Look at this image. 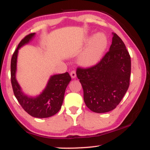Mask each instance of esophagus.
I'll use <instances>...</instances> for the list:
<instances>
[{
	"label": "esophagus",
	"instance_id": "obj_1",
	"mask_svg": "<svg viewBox=\"0 0 150 150\" xmlns=\"http://www.w3.org/2000/svg\"><path fill=\"white\" fill-rule=\"evenodd\" d=\"M70 76H71L72 78H75L76 77V72L74 71V70L70 72Z\"/></svg>",
	"mask_w": 150,
	"mask_h": 150
}]
</instances>
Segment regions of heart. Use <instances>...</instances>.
<instances>
[{
  "instance_id": "b5f03b06",
  "label": "heart",
  "mask_w": 150,
  "mask_h": 150,
  "mask_svg": "<svg viewBox=\"0 0 150 150\" xmlns=\"http://www.w3.org/2000/svg\"><path fill=\"white\" fill-rule=\"evenodd\" d=\"M88 44L79 57L80 64L89 66L96 64L100 60L103 53L106 49L108 41L103 33L94 34L92 38L87 37Z\"/></svg>"
}]
</instances>
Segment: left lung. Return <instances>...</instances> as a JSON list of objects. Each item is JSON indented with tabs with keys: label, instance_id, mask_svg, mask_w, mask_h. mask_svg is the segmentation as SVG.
Wrapping results in <instances>:
<instances>
[{
	"label": "left lung",
	"instance_id": "left-lung-1",
	"mask_svg": "<svg viewBox=\"0 0 150 150\" xmlns=\"http://www.w3.org/2000/svg\"><path fill=\"white\" fill-rule=\"evenodd\" d=\"M113 34L109 51L99 63L77 68L86 106L95 113L111 111L119 104L130 85L131 61L125 44Z\"/></svg>",
	"mask_w": 150,
	"mask_h": 150
}]
</instances>
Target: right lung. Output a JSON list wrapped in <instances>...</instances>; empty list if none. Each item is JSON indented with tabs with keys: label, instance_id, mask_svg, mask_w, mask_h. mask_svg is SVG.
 <instances>
[{
	"label": "right lung",
	"instance_id": "1",
	"mask_svg": "<svg viewBox=\"0 0 150 150\" xmlns=\"http://www.w3.org/2000/svg\"><path fill=\"white\" fill-rule=\"evenodd\" d=\"M34 36L35 33L26 36L18 44L12 56L10 65L11 83L15 97L26 112L35 118H48L57 113L61 109L65 89L71 80V77L68 72L52 75L50 77L45 89L37 97H30L22 92L16 80L18 51L22 46L28 44Z\"/></svg>",
	"mask_w": 150,
	"mask_h": 150
}]
</instances>
